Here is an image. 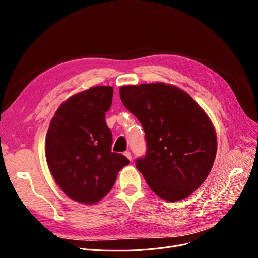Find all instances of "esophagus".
I'll return each mask as SVG.
<instances>
[{
    "instance_id": "1",
    "label": "esophagus",
    "mask_w": 258,
    "mask_h": 258,
    "mask_svg": "<svg viewBox=\"0 0 258 258\" xmlns=\"http://www.w3.org/2000/svg\"><path fill=\"white\" fill-rule=\"evenodd\" d=\"M124 156H125L130 161H132V154H131L130 152H125V153H124Z\"/></svg>"
}]
</instances>
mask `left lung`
Here are the masks:
<instances>
[{
	"mask_svg": "<svg viewBox=\"0 0 258 258\" xmlns=\"http://www.w3.org/2000/svg\"><path fill=\"white\" fill-rule=\"evenodd\" d=\"M120 98L143 126L147 142L136 167L167 202L190 196L208 177L218 141L214 126L194 98L164 83L120 87Z\"/></svg>",
	"mask_w": 258,
	"mask_h": 258,
	"instance_id": "1",
	"label": "left lung"
}]
</instances>
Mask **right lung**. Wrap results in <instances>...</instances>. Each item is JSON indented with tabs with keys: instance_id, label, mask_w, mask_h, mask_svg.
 Returning <instances> with one entry per match:
<instances>
[{
	"instance_id": "right-lung-1",
	"label": "right lung",
	"mask_w": 258,
	"mask_h": 258,
	"mask_svg": "<svg viewBox=\"0 0 258 258\" xmlns=\"http://www.w3.org/2000/svg\"><path fill=\"white\" fill-rule=\"evenodd\" d=\"M113 87L98 86L63 101L51 119L45 153L49 170L61 190L81 204L94 205L113 188L130 161L112 153V132L105 123Z\"/></svg>"
}]
</instances>
